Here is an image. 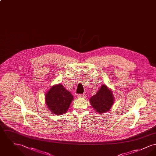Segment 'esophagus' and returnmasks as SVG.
<instances>
[{
	"label": "esophagus",
	"mask_w": 156,
	"mask_h": 156,
	"mask_svg": "<svg viewBox=\"0 0 156 156\" xmlns=\"http://www.w3.org/2000/svg\"><path fill=\"white\" fill-rule=\"evenodd\" d=\"M85 94H78L77 95V98H85Z\"/></svg>",
	"instance_id": "esophagus-1"
}]
</instances>
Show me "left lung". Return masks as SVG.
Wrapping results in <instances>:
<instances>
[{
    "mask_svg": "<svg viewBox=\"0 0 156 156\" xmlns=\"http://www.w3.org/2000/svg\"><path fill=\"white\" fill-rule=\"evenodd\" d=\"M90 103L99 114L109 111L114 103V97L111 89L102 85L97 94L90 98Z\"/></svg>",
    "mask_w": 156,
    "mask_h": 156,
    "instance_id": "1",
    "label": "left lung"
}]
</instances>
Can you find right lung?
Returning <instances> with one entry per match:
<instances>
[{"mask_svg":"<svg viewBox=\"0 0 156 156\" xmlns=\"http://www.w3.org/2000/svg\"><path fill=\"white\" fill-rule=\"evenodd\" d=\"M45 96L48 108L56 115L66 113L74 99L73 95L61 83L52 86Z\"/></svg>","mask_w":156,"mask_h":156,"instance_id":"right-lung-1","label":"right lung"}]
</instances>
